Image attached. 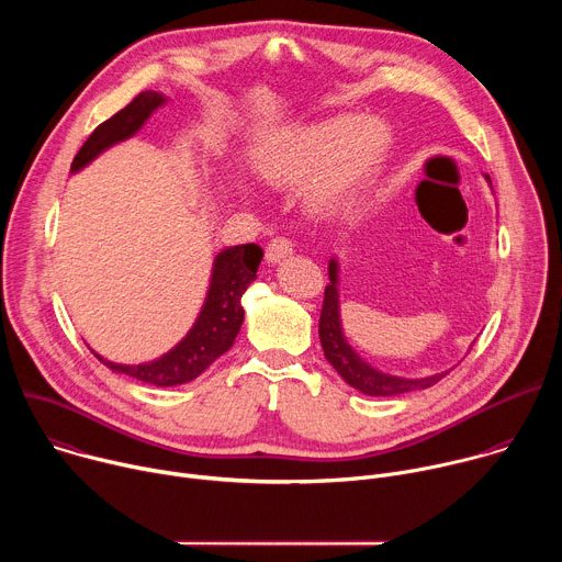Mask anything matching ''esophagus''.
<instances>
[{"label": "esophagus", "instance_id": "1", "mask_svg": "<svg viewBox=\"0 0 562 562\" xmlns=\"http://www.w3.org/2000/svg\"><path fill=\"white\" fill-rule=\"evenodd\" d=\"M289 256H293V245H291V239H286V237H276L267 245L265 258H267L269 265H278Z\"/></svg>", "mask_w": 562, "mask_h": 562}]
</instances>
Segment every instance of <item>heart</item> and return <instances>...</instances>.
I'll return each mask as SVG.
<instances>
[{
    "instance_id": "obj_1",
    "label": "heart",
    "mask_w": 562,
    "mask_h": 562,
    "mask_svg": "<svg viewBox=\"0 0 562 562\" xmlns=\"http://www.w3.org/2000/svg\"><path fill=\"white\" fill-rule=\"evenodd\" d=\"M391 148L384 122L338 115L293 128L258 159L265 184L280 191L302 187V202L315 217H334L375 180Z\"/></svg>"
}]
</instances>
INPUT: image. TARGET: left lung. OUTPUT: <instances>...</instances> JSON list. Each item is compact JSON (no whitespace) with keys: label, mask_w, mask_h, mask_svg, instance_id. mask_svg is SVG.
I'll use <instances>...</instances> for the list:
<instances>
[{"label":"left lung","mask_w":562,"mask_h":562,"mask_svg":"<svg viewBox=\"0 0 562 562\" xmlns=\"http://www.w3.org/2000/svg\"><path fill=\"white\" fill-rule=\"evenodd\" d=\"M487 182L492 184L490 176H485ZM329 284L325 289V302H323V313H319V342H323L325 358L331 362V367L342 375L347 384L353 389L362 391L364 395L373 397H389V395H400V393H409L418 389H427L442 380L449 371L427 375V378H403V375H391L382 373L369 362H364L356 349L347 342L342 334V319H340V295H338V260H329Z\"/></svg>","instance_id":"obj_1"}]
</instances>
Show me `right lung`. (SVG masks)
Segmentation results:
<instances>
[{"label": "right lung", "mask_w": 562, "mask_h": 562, "mask_svg": "<svg viewBox=\"0 0 562 562\" xmlns=\"http://www.w3.org/2000/svg\"><path fill=\"white\" fill-rule=\"evenodd\" d=\"M167 104V98L157 91L139 93L131 104L102 122L75 155L70 171L77 173L106 150L109 146L133 137L155 109ZM262 249L258 245H237L220 251L213 260L211 284L202 311L191 331L169 353L144 364H117L102 356L95 358L109 369L142 380L155 386H173L195 380L211 362L226 353L245 323L243 295L258 278Z\"/></svg>", "instance_id": "obj_1"}]
</instances>
